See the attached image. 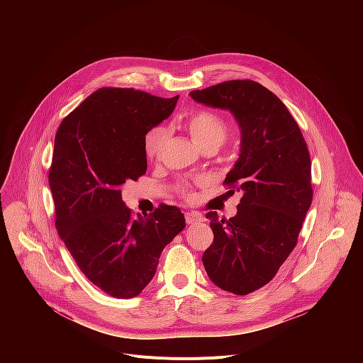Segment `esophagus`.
Here are the masks:
<instances>
[{
    "mask_svg": "<svg viewBox=\"0 0 363 363\" xmlns=\"http://www.w3.org/2000/svg\"><path fill=\"white\" fill-rule=\"evenodd\" d=\"M185 220H186V223L188 224H195V223H201V221H205V218L201 216V214H198V213H186L185 214Z\"/></svg>",
    "mask_w": 363,
    "mask_h": 363,
    "instance_id": "1",
    "label": "esophagus"
}]
</instances>
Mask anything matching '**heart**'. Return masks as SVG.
<instances>
[{"mask_svg": "<svg viewBox=\"0 0 363 363\" xmlns=\"http://www.w3.org/2000/svg\"><path fill=\"white\" fill-rule=\"evenodd\" d=\"M188 129L192 140L198 147L206 145L220 146L227 138L225 122L214 112L199 111L188 118ZM168 138V130L164 126H157L145 136V152L149 160L160 158L161 150ZM182 192H188L186 185H182Z\"/></svg>", "mask_w": 363, "mask_h": 363, "instance_id": "1", "label": "heart"}]
</instances>
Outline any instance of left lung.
Returning a JSON list of instances; mask_svg holds the SVG:
<instances>
[{
  "label": "left lung",
  "mask_w": 363,
  "mask_h": 363,
  "mask_svg": "<svg viewBox=\"0 0 363 363\" xmlns=\"http://www.w3.org/2000/svg\"><path fill=\"white\" fill-rule=\"evenodd\" d=\"M189 96L231 112L241 132L224 184L242 196L230 220L206 214L214 241L202 263L216 286L244 296L266 286L296 247L313 196L310 155L284 103L260 83L230 80Z\"/></svg>",
  "instance_id": "1"
}]
</instances>
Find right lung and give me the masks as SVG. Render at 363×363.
I'll return each instance as SVG.
<instances>
[{"instance_id": "add662e5", "label": "right lung", "mask_w": 363, "mask_h": 363, "mask_svg": "<svg viewBox=\"0 0 363 363\" xmlns=\"http://www.w3.org/2000/svg\"><path fill=\"white\" fill-rule=\"evenodd\" d=\"M178 97L99 89L56 133L48 184L57 233L82 273L116 298L149 284L164 248L185 228L177 206L133 218L122 201L123 184L146 172V133L171 116Z\"/></svg>"}]
</instances>
